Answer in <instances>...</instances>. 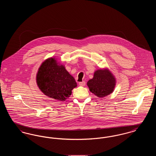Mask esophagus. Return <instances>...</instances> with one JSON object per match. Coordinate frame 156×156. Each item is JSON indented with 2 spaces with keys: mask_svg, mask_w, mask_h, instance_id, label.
Instances as JSON below:
<instances>
[{
  "mask_svg": "<svg viewBox=\"0 0 156 156\" xmlns=\"http://www.w3.org/2000/svg\"><path fill=\"white\" fill-rule=\"evenodd\" d=\"M85 81H82L80 82V83H79V85H80V86H81V87H84L85 85Z\"/></svg>",
  "mask_w": 156,
  "mask_h": 156,
  "instance_id": "obj_1",
  "label": "esophagus"
}]
</instances>
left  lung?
I'll list each match as a JSON object with an SVG mask.
<instances>
[{"instance_id": "1", "label": "left lung", "mask_w": 156, "mask_h": 156, "mask_svg": "<svg viewBox=\"0 0 156 156\" xmlns=\"http://www.w3.org/2000/svg\"><path fill=\"white\" fill-rule=\"evenodd\" d=\"M89 90L99 98L110 95L116 85V78L107 68L98 69L92 79L87 82Z\"/></svg>"}]
</instances>
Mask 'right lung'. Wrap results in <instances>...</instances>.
I'll list each match as a JSON object with an SVG mask.
<instances>
[{"label": "right lung", "instance_id": "1", "mask_svg": "<svg viewBox=\"0 0 156 156\" xmlns=\"http://www.w3.org/2000/svg\"><path fill=\"white\" fill-rule=\"evenodd\" d=\"M36 82L45 95L60 101H66L77 86L74 78L55 58L45 59L41 64L37 71Z\"/></svg>", "mask_w": 156, "mask_h": 156}]
</instances>
